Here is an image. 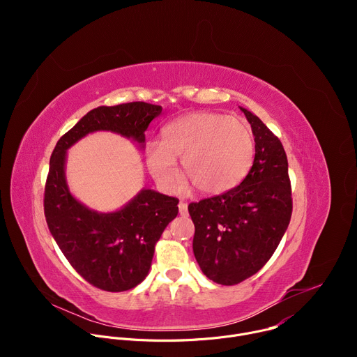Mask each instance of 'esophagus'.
Returning a JSON list of instances; mask_svg holds the SVG:
<instances>
[{
	"label": "esophagus",
	"instance_id": "esophagus-1",
	"mask_svg": "<svg viewBox=\"0 0 357 357\" xmlns=\"http://www.w3.org/2000/svg\"><path fill=\"white\" fill-rule=\"evenodd\" d=\"M178 208H179V213H181V216H185L186 213H188V205L185 202H181L179 205H178Z\"/></svg>",
	"mask_w": 357,
	"mask_h": 357
}]
</instances>
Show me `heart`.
<instances>
[{
  "mask_svg": "<svg viewBox=\"0 0 357 357\" xmlns=\"http://www.w3.org/2000/svg\"><path fill=\"white\" fill-rule=\"evenodd\" d=\"M146 165L168 192L179 186L176 158L197 189L206 195L223 193L241 182L254 160V135L238 119L215 112L185 114L162 128V141L145 149ZM188 181L181 182V189Z\"/></svg>",
  "mask_w": 357,
  "mask_h": 357,
  "instance_id": "obj_1",
  "label": "heart"
}]
</instances>
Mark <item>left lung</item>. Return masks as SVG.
<instances>
[{"instance_id": "1", "label": "left lung", "mask_w": 357, "mask_h": 357, "mask_svg": "<svg viewBox=\"0 0 357 357\" xmlns=\"http://www.w3.org/2000/svg\"><path fill=\"white\" fill-rule=\"evenodd\" d=\"M240 110L256 142L252 167L238 186L188 206L195 225V259L203 274L222 285L238 284L264 267L292 213L281 141L257 116Z\"/></svg>"}]
</instances>
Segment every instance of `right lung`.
Masks as SVG:
<instances>
[{"label": "right lung", "instance_id": "add662e5", "mask_svg": "<svg viewBox=\"0 0 357 357\" xmlns=\"http://www.w3.org/2000/svg\"><path fill=\"white\" fill-rule=\"evenodd\" d=\"M161 112V106L144 101L93 109L61 137L50 157L43 199L49 231L70 266L100 289L121 292L144 281L157 241L178 215L179 200L142 189L116 212L91 211L69 190L66 152L94 131H112L144 146L145 131Z\"/></svg>", "mask_w": 357, "mask_h": 357}]
</instances>
